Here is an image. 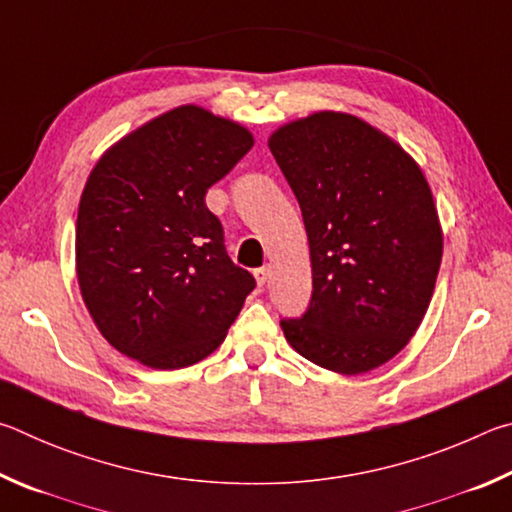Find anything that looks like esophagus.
Returning a JSON list of instances; mask_svg holds the SVG:
<instances>
[{"mask_svg":"<svg viewBox=\"0 0 512 512\" xmlns=\"http://www.w3.org/2000/svg\"><path fill=\"white\" fill-rule=\"evenodd\" d=\"M270 265H263V267H258V270H254V276H256V283L258 285H261V288H263V285L267 283V281H270Z\"/></svg>","mask_w":512,"mask_h":512,"instance_id":"1","label":"esophagus"}]
</instances>
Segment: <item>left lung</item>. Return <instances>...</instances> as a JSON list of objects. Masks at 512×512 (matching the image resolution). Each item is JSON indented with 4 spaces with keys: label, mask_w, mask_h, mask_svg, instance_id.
I'll list each match as a JSON object with an SVG mask.
<instances>
[{
    "label": "left lung",
    "mask_w": 512,
    "mask_h": 512,
    "mask_svg": "<svg viewBox=\"0 0 512 512\" xmlns=\"http://www.w3.org/2000/svg\"><path fill=\"white\" fill-rule=\"evenodd\" d=\"M270 150L301 206L312 263L310 303L281 319L285 339L335 373L389 362L423 321L443 256L423 170L342 112L283 125Z\"/></svg>",
    "instance_id": "obj_1"
}]
</instances>
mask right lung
Instances as JSON below:
<instances>
[{"label":"right lung","mask_w":512,"mask_h":512,"mask_svg":"<svg viewBox=\"0 0 512 512\" xmlns=\"http://www.w3.org/2000/svg\"><path fill=\"white\" fill-rule=\"evenodd\" d=\"M251 146L238 123L182 105L98 159L78 206L76 272L119 353L168 371L222 344L256 281L229 258L204 195Z\"/></svg>","instance_id":"1"}]
</instances>
